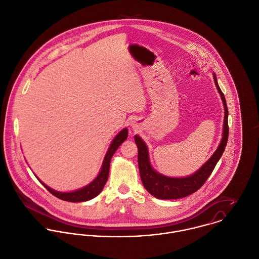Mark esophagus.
<instances>
[{
    "label": "esophagus",
    "instance_id": "obj_1",
    "mask_svg": "<svg viewBox=\"0 0 259 259\" xmlns=\"http://www.w3.org/2000/svg\"><path fill=\"white\" fill-rule=\"evenodd\" d=\"M131 126H132V128L137 130V128L139 127V121H138V119H134V120L131 122Z\"/></svg>",
    "mask_w": 259,
    "mask_h": 259
}]
</instances>
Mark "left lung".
<instances>
[{"label":"left lung","instance_id":"obj_1","mask_svg":"<svg viewBox=\"0 0 259 259\" xmlns=\"http://www.w3.org/2000/svg\"><path fill=\"white\" fill-rule=\"evenodd\" d=\"M213 78L216 88L220 94V97L224 106V120H223V131H222V139L221 142L213 153V155L209 158V160L204 163L200 169L196 172L187 177H168L161 172H157L151 164L149 149L143 139L136 135L135 142L138 147V163L141 179L146 190L158 199L171 200V199H180L187 197L196 191H198L203 184L207 181L211 172H213L216 164L220 160L221 156L224 153V150L228 141V109L225 100V96L222 93L220 87L217 82L216 74L213 73Z\"/></svg>","mask_w":259,"mask_h":259}]
</instances>
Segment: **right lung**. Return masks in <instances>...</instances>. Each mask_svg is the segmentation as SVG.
Here are the masks:
<instances>
[{
  "label": "right lung",
  "mask_w": 259,
  "mask_h": 259,
  "mask_svg": "<svg viewBox=\"0 0 259 259\" xmlns=\"http://www.w3.org/2000/svg\"><path fill=\"white\" fill-rule=\"evenodd\" d=\"M127 135H128V131L126 127H124L114 137V139L112 140V142L109 145V148L105 154L101 169L98 172V175L92 182H90L88 185L80 188V189H77V190L71 191V192H59V191H55L54 189H52L49 186H47L46 184H44L41 180H39L38 177H36V178L52 195H54L55 197H57L61 200L73 202V203L85 202L88 200H91L102 191V189L108 179L110 160H111L113 154L115 153V151L119 148V146L127 139Z\"/></svg>",
  "instance_id": "1"
}]
</instances>
